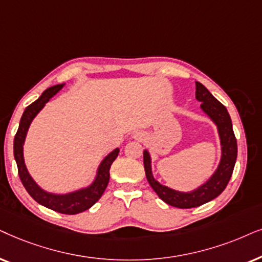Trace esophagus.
Wrapping results in <instances>:
<instances>
[{
    "instance_id": "1",
    "label": "esophagus",
    "mask_w": 262,
    "mask_h": 262,
    "mask_svg": "<svg viewBox=\"0 0 262 262\" xmlns=\"http://www.w3.org/2000/svg\"><path fill=\"white\" fill-rule=\"evenodd\" d=\"M135 138L138 139V138H141V137H139V134H135Z\"/></svg>"
}]
</instances>
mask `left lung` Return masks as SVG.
<instances>
[{
  "instance_id": "1",
  "label": "left lung",
  "mask_w": 262,
  "mask_h": 262,
  "mask_svg": "<svg viewBox=\"0 0 262 262\" xmlns=\"http://www.w3.org/2000/svg\"><path fill=\"white\" fill-rule=\"evenodd\" d=\"M195 85H196L195 97L199 102H201V110L217 125L219 139H221L222 158L213 175L196 189L188 191V193L171 189L155 180L152 175L151 157L147 149L144 151V166L149 186L164 202L179 208L201 206L221 195L231 179L237 158V141L233 134L231 118L228 110L218 99L211 95L210 91L202 83L196 81Z\"/></svg>"
}]
</instances>
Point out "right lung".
Returning a JSON list of instances; mask_svg holds the SVG:
<instances>
[{"label":"right lung","instance_id":"1","mask_svg":"<svg viewBox=\"0 0 262 262\" xmlns=\"http://www.w3.org/2000/svg\"><path fill=\"white\" fill-rule=\"evenodd\" d=\"M64 83L55 85L45 90L41 96L36 102H33L24 111L21 120H20L19 129H17L15 138H14V158H15L19 177L31 196L36 200L38 204L50 208L52 211L63 214H78L92 207L102 196L104 190L106 189L107 183L110 180V166L115 159L117 158L120 149L115 148L113 152L109 153L105 158L102 160L97 171V176L92 184L82 189L72 191L68 194H52L48 193L34 182L32 177L27 171L25 160H24V142H25L27 130H29L31 122L37 116V114L43 109L50 98L60 91Z\"/></svg>","mask_w":262,"mask_h":262}]
</instances>
